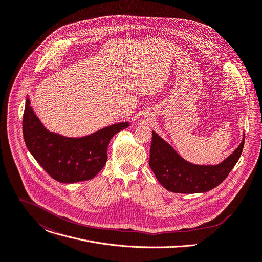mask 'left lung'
<instances>
[{
    "instance_id": "8db88e82",
    "label": "left lung",
    "mask_w": 262,
    "mask_h": 262,
    "mask_svg": "<svg viewBox=\"0 0 262 262\" xmlns=\"http://www.w3.org/2000/svg\"><path fill=\"white\" fill-rule=\"evenodd\" d=\"M244 145L245 136L239 146L221 164L194 165L181 158L167 142L152 132L149 166L161 185L171 192H207L226 180L239 160Z\"/></svg>"
}]
</instances>
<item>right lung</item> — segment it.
Segmentation results:
<instances>
[{"label":"right lung","mask_w":262,"mask_h":262,"mask_svg":"<svg viewBox=\"0 0 262 262\" xmlns=\"http://www.w3.org/2000/svg\"><path fill=\"white\" fill-rule=\"evenodd\" d=\"M128 125V122H122L86 137L67 138L45 128L28 98L23 115V135L27 148L51 178L68 184L96 176L106 163L111 139Z\"/></svg>","instance_id":"add662e5"}]
</instances>
